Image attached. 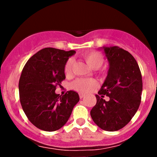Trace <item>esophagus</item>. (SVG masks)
Segmentation results:
<instances>
[{
	"label": "esophagus",
	"mask_w": 157,
	"mask_h": 157,
	"mask_svg": "<svg viewBox=\"0 0 157 157\" xmlns=\"http://www.w3.org/2000/svg\"><path fill=\"white\" fill-rule=\"evenodd\" d=\"M79 96H80V99H82L83 97H84L85 94H83V93H79Z\"/></svg>",
	"instance_id": "1"
}]
</instances>
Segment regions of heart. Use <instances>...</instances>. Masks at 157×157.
<instances>
[{"label": "heart", "instance_id": "1", "mask_svg": "<svg viewBox=\"0 0 157 157\" xmlns=\"http://www.w3.org/2000/svg\"><path fill=\"white\" fill-rule=\"evenodd\" d=\"M83 58L87 64L93 69H99L103 64L105 58L99 52L91 51L83 55ZM74 59L70 58L64 64V71L66 75H70L72 72ZM97 86V82L93 79H77L71 83V88L80 93H88Z\"/></svg>", "mask_w": 157, "mask_h": 157}]
</instances>
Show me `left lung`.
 <instances>
[{
	"mask_svg": "<svg viewBox=\"0 0 157 157\" xmlns=\"http://www.w3.org/2000/svg\"><path fill=\"white\" fill-rule=\"evenodd\" d=\"M104 50L109 61L108 76L96 95V104L90 115L101 129L115 131L128 124L137 112L143 82L137 61L128 51L118 46L104 47Z\"/></svg>",
	"mask_w": 157,
	"mask_h": 157,
	"instance_id": "left-lung-1",
	"label": "left lung"
}]
</instances>
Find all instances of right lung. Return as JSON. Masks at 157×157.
<instances>
[{
    "instance_id": "obj_1",
    "label": "right lung",
    "mask_w": 157,
    "mask_h": 157,
    "mask_svg": "<svg viewBox=\"0 0 157 157\" xmlns=\"http://www.w3.org/2000/svg\"><path fill=\"white\" fill-rule=\"evenodd\" d=\"M75 51L45 48L31 57L25 64L20 81V101L30 122L45 131H55L66 124L78 93L67 91L63 96L55 93L65 79L64 67Z\"/></svg>"
}]
</instances>
